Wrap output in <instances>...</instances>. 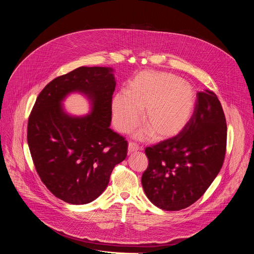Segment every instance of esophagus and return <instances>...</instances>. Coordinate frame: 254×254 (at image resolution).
<instances>
[{"mask_svg":"<svg viewBox=\"0 0 254 254\" xmlns=\"http://www.w3.org/2000/svg\"><path fill=\"white\" fill-rule=\"evenodd\" d=\"M138 150V146L134 142H128V147H127V152L128 154H132Z\"/></svg>","mask_w":254,"mask_h":254,"instance_id":"1","label":"esophagus"}]
</instances>
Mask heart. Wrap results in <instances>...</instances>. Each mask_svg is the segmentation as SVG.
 Returning <instances> with one entry per match:
<instances>
[{
  "label": "heart",
  "mask_w": 254,
  "mask_h": 254,
  "mask_svg": "<svg viewBox=\"0 0 254 254\" xmlns=\"http://www.w3.org/2000/svg\"><path fill=\"white\" fill-rule=\"evenodd\" d=\"M196 102L195 89L188 81L164 72H142L129 82L126 94L118 93L113 98V123L119 131L129 132L138 124L143 110L144 127L135 136L170 138L188 126Z\"/></svg>",
  "instance_id": "obj_1"
}]
</instances>
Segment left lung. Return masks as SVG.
Returning <instances> with one entry per match:
<instances>
[{"mask_svg": "<svg viewBox=\"0 0 254 254\" xmlns=\"http://www.w3.org/2000/svg\"><path fill=\"white\" fill-rule=\"evenodd\" d=\"M227 139L221 103L210 90L197 93L195 113L182 132L146 149L149 166L141 185L166 211L185 209L209 188L223 165Z\"/></svg>", "mask_w": 254, "mask_h": 254, "instance_id": "8db88e82", "label": "left lung"}]
</instances>
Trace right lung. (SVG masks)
I'll use <instances>...</instances> for the list:
<instances>
[{"instance_id": "right-lung-1", "label": "right lung", "mask_w": 254, "mask_h": 254, "mask_svg": "<svg viewBox=\"0 0 254 254\" xmlns=\"http://www.w3.org/2000/svg\"><path fill=\"white\" fill-rule=\"evenodd\" d=\"M111 67H79L48 83L38 95L28 121L27 139L40 179L62 201L82 205L99 197L116 165L127 158V141L111 127L116 88ZM71 93L91 104L84 116L63 106Z\"/></svg>"}]
</instances>
